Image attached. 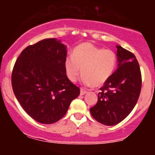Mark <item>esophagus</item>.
<instances>
[{"instance_id": "34e87169", "label": "esophagus", "mask_w": 155, "mask_h": 155, "mask_svg": "<svg viewBox=\"0 0 155 155\" xmlns=\"http://www.w3.org/2000/svg\"><path fill=\"white\" fill-rule=\"evenodd\" d=\"M87 92L86 90H83V89H81V90H80V95H85V94H86Z\"/></svg>"}]
</instances>
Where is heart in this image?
<instances>
[{
  "instance_id": "heart-1",
  "label": "heart",
  "mask_w": 155,
  "mask_h": 155,
  "mask_svg": "<svg viewBox=\"0 0 155 155\" xmlns=\"http://www.w3.org/2000/svg\"><path fill=\"white\" fill-rule=\"evenodd\" d=\"M117 63L116 54L111 49H103L90 43H82L67 57L64 68L67 77L72 82L83 74L81 82L87 87L101 86L113 74Z\"/></svg>"
}]
</instances>
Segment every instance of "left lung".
I'll list each match as a JSON object with an SVG mask.
<instances>
[{"label": "left lung", "instance_id": "1", "mask_svg": "<svg viewBox=\"0 0 155 155\" xmlns=\"http://www.w3.org/2000/svg\"><path fill=\"white\" fill-rule=\"evenodd\" d=\"M117 48V70L101 88L97 104L90 109L95 120L108 126L120 123L128 116L141 89V74L135 55L120 46Z\"/></svg>", "mask_w": 155, "mask_h": 155}]
</instances>
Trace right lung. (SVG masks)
<instances>
[{
    "label": "right lung",
    "instance_id": "right-lung-1",
    "mask_svg": "<svg viewBox=\"0 0 155 155\" xmlns=\"http://www.w3.org/2000/svg\"><path fill=\"white\" fill-rule=\"evenodd\" d=\"M66 56L61 41L47 38L26 47L15 64L12 84L16 98L40 123L60 120L80 93L65 74Z\"/></svg>",
    "mask_w": 155,
    "mask_h": 155
}]
</instances>
